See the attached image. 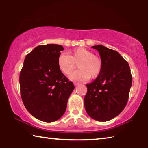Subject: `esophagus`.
<instances>
[{"label": "esophagus", "mask_w": 148, "mask_h": 148, "mask_svg": "<svg viewBox=\"0 0 148 148\" xmlns=\"http://www.w3.org/2000/svg\"><path fill=\"white\" fill-rule=\"evenodd\" d=\"M79 84V83H78V82H74V85L75 86H78V85Z\"/></svg>", "instance_id": "obj_1"}]
</instances>
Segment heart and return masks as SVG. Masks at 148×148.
Here are the masks:
<instances>
[{
	"label": "heart",
	"mask_w": 148,
	"mask_h": 148,
	"mask_svg": "<svg viewBox=\"0 0 148 148\" xmlns=\"http://www.w3.org/2000/svg\"><path fill=\"white\" fill-rule=\"evenodd\" d=\"M59 69L65 75H70L77 65L79 70L70 76L72 80L85 81L98 77L102 71V62L98 56L84 47H77L69 55L61 53L57 59Z\"/></svg>",
	"instance_id": "obj_1"
}]
</instances>
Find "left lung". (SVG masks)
I'll use <instances>...</instances> for the list:
<instances>
[{
	"mask_svg": "<svg viewBox=\"0 0 148 148\" xmlns=\"http://www.w3.org/2000/svg\"><path fill=\"white\" fill-rule=\"evenodd\" d=\"M91 47L99 51L102 69L93 82L86 84L84 106L91 118L107 121L118 116L126 106L132 85L131 69L128 62L115 50L102 45Z\"/></svg>",
	"mask_w": 148,
	"mask_h": 148,
	"instance_id": "8db88e82",
	"label": "left lung"
}]
</instances>
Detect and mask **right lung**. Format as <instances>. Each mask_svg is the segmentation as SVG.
I'll return each instance as SVG.
<instances>
[{
	"label": "right lung",
	"instance_id": "right-lung-1",
	"mask_svg": "<svg viewBox=\"0 0 148 148\" xmlns=\"http://www.w3.org/2000/svg\"><path fill=\"white\" fill-rule=\"evenodd\" d=\"M63 49L61 45L53 44L36 47L27 55L20 72V92L24 106L42 121L53 122L61 118L75 87L57 64Z\"/></svg>",
	"mask_w": 148,
	"mask_h": 148
}]
</instances>
